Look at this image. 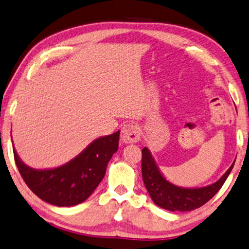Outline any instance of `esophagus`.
<instances>
[{
    "instance_id": "obj_1",
    "label": "esophagus",
    "mask_w": 249,
    "mask_h": 249,
    "mask_svg": "<svg viewBox=\"0 0 249 249\" xmlns=\"http://www.w3.org/2000/svg\"><path fill=\"white\" fill-rule=\"evenodd\" d=\"M121 139L124 143H137L141 140V129L137 125L129 123L122 127Z\"/></svg>"
}]
</instances>
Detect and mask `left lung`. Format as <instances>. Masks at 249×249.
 Instances as JSON below:
<instances>
[{"mask_svg":"<svg viewBox=\"0 0 249 249\" xmlns=\"http://www.w3.org/2000/svg\"><path fill=\"white\" fill-rule=\"evenodd\" d=\"M234 163L220 178L208 186L186 188L172 184L161 174L147 147L142 149V176L149 196L157 206L171 212H189L199 208L215 196L231 174Z\"/></svg>","mask_w":249,"mask_h":249,"instance_id":"1","label":"left lung"}]
</instances>
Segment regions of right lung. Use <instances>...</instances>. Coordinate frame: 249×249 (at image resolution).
<instances>
[{
	"mask_svg": "<svg viewBox=\"0 0 249 249\" xmlns=\"http://www.w3.org/2000/svg\"><path fill=\"white\" fill-rule=\"evenodd\" d=\"M120 131L98 137L84 151L56 168L35 169L19 159L13 147L15 164L29 188L44 202L60 207L81 204L104 178L106 166L117 152Z\"/></svg>",
	"mask_w": 249,
	"mask_h": 249,
	"instance_id": "obj_1",
	"label": "right lung"
}]
</instances>
